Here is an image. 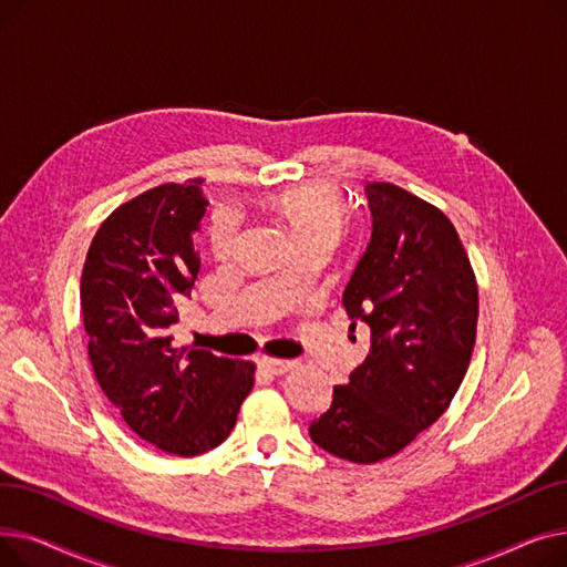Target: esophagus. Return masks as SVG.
I'll return each instance as SVG.
<instances>
[{
	"label": "esophagus",
	"mask_w": 567,
	"mask_h": 567,
	"mask_svg": "<svg viewBox=\"0 0 567 567\" xmlns=\"http://www.w3.org/2000/svg\"><path fill=\"white\" fill-rule=\"evenodd\" d=\"M261 365H264L266 372L280 377V374H287L289 370H293L296 361H289V359H264Z\"/></svg>",
	"instance_id": "34e87169"
}]
</instances>
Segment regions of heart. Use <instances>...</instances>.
<instances>
[{"mask_svg":"<svg viewBox=\"0 0 567 567\" xmlns=\"http://www.w3.org/2000/svg\"><path fill=\"white\" fill-rule=\"evenodd\" d=\"M278 216L291 229L296 244L326 241L333 244L347 225V206L340 193L321 184H308L289 188L274 199ZM236 234V218L227 208L218 212L208 229V241L216 255H225L231 248Z\"/></svg>","mask_w":567,"mask_h":567,"instance_id":"b5f03b06","label":"heart"}]
</instances>
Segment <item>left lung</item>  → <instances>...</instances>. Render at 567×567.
Wrapping results in <instances>:
<instances>
[{
    "label": "left lung",
    "instance_id": "left-lung-1",
    "mask_svg": "<svg viewBox=\"0 0 567 567\" xmlns=\"http://www.w3.org/2000/svg\"><path fill=\"white\" fill-rule=\"evenodd\" d=\"M365 193L372 238L342 306L351 326H370L372 347L308 430L319 449L355 464L398 455L441 419L478 326V285L453 223L400 186Z\"/></svg>",
    "mask_w": 567,
    "mask_h": 567
}]
</instances>
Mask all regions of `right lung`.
Instances as JSON below:
<instances>
[{"label":"right lung","mask_w":567,"mask_h":567,"mask_svg":"<svg viewBox=\"0 0 567 567\" xmlns=\"http://www.w3.org/2000/svg\"><path fill=\"white\" fill-rule=\"evenodd\" d=\"M202 182L163 184L114 208L80 280L99 385L140 439L178 457L220 445L255 383L250 361L176 347L169 336L199 274L193 231L208 206Z\"/></svg>","instance_id":"add662e5"}]
</instances>
